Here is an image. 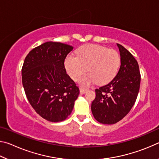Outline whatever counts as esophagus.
Segmentation results:
<instances>
[{"label": "esophagus", "instance_id": "obj_1", "mask_svg": "<svg viewBox=\"0 0 159 159\" xmlns=\"http://www.w3.org/2000/svg\"><path fill=\"white\" fill-rule=\"evenodd\" d=\"M86 91H87V89H85V88H80V93L81 94V95H83V94H85Z\"/></svg>", "mask_w": 159, "mask_h": 159}]
</instances>
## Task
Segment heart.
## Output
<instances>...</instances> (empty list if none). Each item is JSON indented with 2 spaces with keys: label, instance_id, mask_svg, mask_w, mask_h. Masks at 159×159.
I'll return each mask as SVG.
<instances>
[{
  "label": "heart",
  "instance_id": "1",
  "mask_svg": "<svg viewBox=\"0 0 159 159\" xmlns=\"http://www.w3.org/2000/svg\"><path fill=\"white\" fill-rule=\"evenodd\" d=\"M76 56H67L64 66L69 76L79 80L86 70L89 73L80 80L84 86L97 82L105 84L116 75L120 64V57L116 51L99 45L88 44L76 51Z\"/></svg>",
  "mask_w": 159,
  "mask_h": 159
}]
</instances>
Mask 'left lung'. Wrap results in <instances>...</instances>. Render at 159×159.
<instances>
[{"instance_id": "left-lung-1", "label": "left lung", "mask_w": 159, "mask_h": 159, "mask_svg": "<svg viewBox=\"0 0 159 159\" xmlns=\"http://www.w3.org/2000/svg\"><path fill=\"white\" fill-rule=\"evenodd\" d=\"M120 66L111 82L95 90L91 104L95 119L103 124H114L124 118L133 107L140 85V72L137 60L123 45L118 44Z\"/></svg>"}]
</instances>
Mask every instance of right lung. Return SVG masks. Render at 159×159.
<instances>
[{
    "label": "right lung",
    "mask_w": 159,
    "mask_h": 159,
    "mask_svg": "<svg viewBox=\"0 0 159 159\" xmlns=\"http://www.w3.org/2000/svg\"><path fill=\"white\" fill-rule=\"evenodd\" d=\"M73 48L46 42L31 50L24 61L21 76L26 98L37 114L48 121L65 120L79 95V88L64 67V60Z\"/></svg>",
    "instance_id": "obj_1"
}]
</instances>
